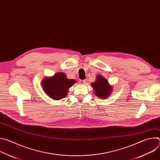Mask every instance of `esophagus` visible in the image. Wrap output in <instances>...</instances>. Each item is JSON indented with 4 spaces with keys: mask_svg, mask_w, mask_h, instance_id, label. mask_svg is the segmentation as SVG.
Instances as JSON below:
<instances>
[{
    "mask_svg": "<svg viewBox=\"0 0 160 160\" xmlns=\"http://www.w3.org/2000/svg\"><path fill=\"white\" fill-rule=\"evenodd\" d=\"M85 80H79V83L81 84H83V83H85Z\"/></svg>",
    "mask_w": 160,
    "mask_h": 160,
    "instance_id": "1",
    "label": "esophagus"
}]
</instances>
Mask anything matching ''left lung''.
Masks as SVG:
<instances>
[{
    "label": "left lung",
    "instance_id": "8db88e82",
    "mask_svg": "<svg viewBox=\"0 0 160 160\" xmlns=\"http://www.w3.org/2000/svg\"><path fill=\"white\" fill-rule=\"evenodd\" d=\"M92 86L94 89L96 96L101 99H106L111 94V87L109 86L108 80L102 76H98L97 80L92 83Z\"/></svg>",
    "mask_w": 160,
    "mask_h": 160
}]
</instances>
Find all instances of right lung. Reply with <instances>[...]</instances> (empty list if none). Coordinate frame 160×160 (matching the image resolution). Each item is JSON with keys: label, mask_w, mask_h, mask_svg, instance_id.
Instances as JSON below:
<instances>
[{"label": "right lung", "mask_w": 160, "mask_h": 160, "mask_svg": "<svg viewBox=\"0 0 160 160\" xmlns=\"http://www.w3.org/2000/svg\"><path fill=\"white\" fill-rule=\"evenodd\" d=\"M75 83L73 79H68L64 73H59L49 78H45L42 81L44 91L51 98L58 100L65 98L68 89Z\"/></svg>", "instance_id": "1"}]
</instances>
